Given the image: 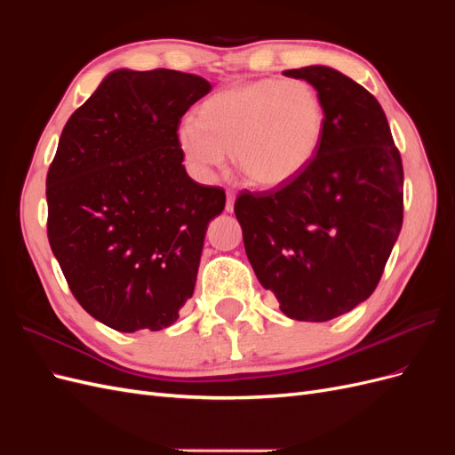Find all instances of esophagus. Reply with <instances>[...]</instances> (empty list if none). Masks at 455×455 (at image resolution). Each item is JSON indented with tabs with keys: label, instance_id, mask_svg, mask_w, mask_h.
I'll return each instance as SVG.
<instances>
[{
	"label": "esophagus",
	"instance_id": "esophagus-1",
	"mask_svg": "<svg viewBox=\"0 0 455 455\" xmlns=\"http://www.w3.org/2000/svg\"><path fill=\"white\" fill-rule=\"evenodd\" d=\"M233 204H235V194H228V201H226V211L228 212H233Z\"/></svg>",
	"mask_w": 455,
	"mask_h": 455
}]
</instances>
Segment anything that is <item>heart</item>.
<instances>
[{"mask_svg": "<svg viewBox=\"0 0 455 455\" xmlns=\"http://www.w3.org/2000/svg\"><path fill=\"white\" fill-rule=\"evenodd\" d=\"M324 106L304 79H258L214 92L176 131L178 148L199 176L224 169L228 151L254 186L277 188L304 172L319 151Z\"/></svg>", "mask_w": 455, "mask_h": 455, "instance_id": "heart-1", "label": "heart"}]
</instances>
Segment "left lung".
Listing matches in <instances>:
<instances>
[{
  "label": "left lung",
  "mask_w": 455,
  "mask_h": 455,
  "mask_svg": "<svg viewBox=\"0 0 455 455\" xmlns=\"http://www.w3.org/2000/svg\"><path fill=\"white\" fill-rule=\"evenodd\" d=\"M306 79L324 106L319 151L294 180L241 191L235 216L258 281L296 321L324 323L370 298L403 228V159L379 102L328 66Z\"/></svg>",
  "instance_id": "8db88e82"
}]
</instances>
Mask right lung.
<instances>
[{"label":"right lung","instance_id":"1","mask_svg":"<svg viewBox=\"0 0 455 455\" xmlns=\"http://www.w3.org/2000/svg\"><path fill=\"white\" fill-rule=\"evenodd\" d=\"M211 89L164 68L116 70L60 134L47 172L51 251L79 306L119 332L167 328L194 296L226 191L191 180L176 131Z\"/></svg>","mask_w":455,"mask_h":455}]
</instances>
